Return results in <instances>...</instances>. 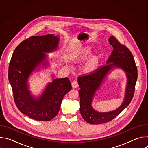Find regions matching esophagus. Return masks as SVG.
Here are the masks:
<instances>
[{
    "mask_svg": "<svg viewBox=\"0 0 148 148\" xmlns=\"http://www.w3.org/2000/svg\"><path fill=\"white\" fill-rule=\"evenodd\" d=\"M71 85H72V87H73V88H77L78 86V84L77 81L74 80L73 82H72Z\"/></svg>",
    "mask_w": 148,
    "mask_h": 148,
    "instance_id": "obj_1",
    "label": "esophagus"
}]
</instances>
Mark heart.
Listing matches in <instances>:
<instances>
[{
  "instance_id": "obj_1",
  "label": "heart",
  "mask_w": 148,
  "mask_h": 148,
  "mask_svg": "<svg viewBox=\"0 0 148 148\" xmlns=\"http://www.w3.org/2000/svg\"><path fill=\"white\" fill-rule=\"evenodd\" d=\"M90 50L88 49L84 50L80 54L77 55L74 58V61H79L85 59L86 57L89 54ZM99 61V58L98 56H94L91 58L84 66V71L86 73H91L94 71L98 67Z\"/></svg>"
}]
</instances>
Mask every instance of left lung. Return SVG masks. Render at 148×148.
Returning <instances> with one entry per match:
<instances>
[{
  "label": "left lung",
  "mask_w": 148,
  "mask_h": 148,
  "mask_svg": "<svg viewBox=\"0 0 148 148\" xmlns=\"http://www.w3.org/2000/svg\"><path fill=\"white\" fill-rule=\"evenodd\" d=\"M110 44L113 50L105 66L97 69L93 73L78 78L80 88L79 111L83 119L90 124H101L109 122L118 115L131 102L135 91L138 78L135 62L130 50L121 45L113 36L109 38ZM120 68L125 73L127 78L125 97L123 103L116 110L106 113L95 110L92 106L96 91L101 86L106 75L115 68Z\"/></svg>",
  "instance_id": "left-lung-1"
}]
</instances>
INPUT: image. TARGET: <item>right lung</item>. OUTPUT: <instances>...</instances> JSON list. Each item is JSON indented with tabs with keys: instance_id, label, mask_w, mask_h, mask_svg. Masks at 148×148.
I'll return each instance as SVG.
<instances>
[{
	"instance_id": "obj_1",
	"label": "right lung",
	"mask_w": 148,
	"mask_h": 148,
	"mask_svg": "<svg viewBox=\"0 0 148 148\" xmlns=\"http://www.w3.org/2000/svg\"><path fill=\"white\" fill-rule=\"evenodd\" d=\"M58 36L47 34L32 36L15 49L9 67L8 78L17 108L21 112L36 121H49L58 113L62 99L72 88L68 78H56L46 86L38 97L29 90V79L38 67H46L50 53L57 50Z\"/></svg>"
}]
</instances>
